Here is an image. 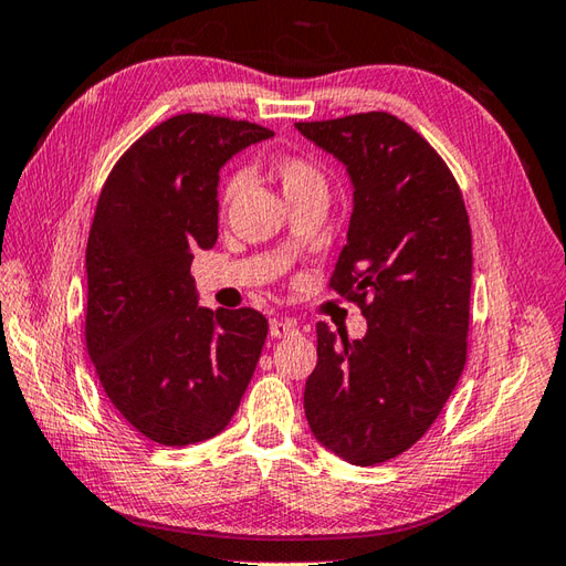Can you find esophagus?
Here are the masks:
<instances>
[{
	"label": "esophagus",
	"instance_id": "obj_1",
	"mask_svg": "<svg viewBox=\"0 0 566 566\" xmlns=\"http://www.w3.org/2000/svg\"><path fill=\"white\" fill-rule=\"evenodd\" d=\"M297 334V324L291 319H271V336L273 338H285Z\"/></svg>",
	"mask_w": 566,
	"mask_h": 566
}]
</instances>
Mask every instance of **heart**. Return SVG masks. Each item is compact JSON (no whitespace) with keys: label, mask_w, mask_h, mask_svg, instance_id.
<instances>
[{"label":"heart","mask_w":566,"mask_h":566,"mask_svg":"<svg viewBox=\"0 0 566 566\" xmlns=\"http://www.w3.org/2000/svg\"><path fill=\"white\" fill-rule=\"evenodd\" d=\"M273 169H275V177H279V181L283 186L285 198L303 193V191H307V188L324 186L322 171L305 157L285 155L281 159H275ZM242 184H244L242 174H230V177L222 184V203H230V200L242 191Z\"/></svg>","instance_id":"1"}]
</instances>
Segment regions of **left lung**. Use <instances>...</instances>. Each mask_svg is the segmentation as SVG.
Listing matches in <instances>:
<instances>
[{"label": "left lung", "instance_id": "obj_1", "mask_svg": "<svg viewBox=\"0 0 566 566\" xmlns=\"http://www.w3.org/2000/svg\"><path fill=\"white\" fill-rule=\"evenodd\" d=\"M354 186L346 247L329 285L360 305L363 338L317 324L305 417L350 464L405 453L431 429L468 358L472 230L458 181L392 113L295 123Z\"/></svg>", "mask_w": 566, "mask_h": 566}]
</instances>
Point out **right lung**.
<instances>
[{
	"label": "right lung",
	"instance_id": "add662e5",
	"mask_svg": "<svg viewBox=\"0 0 566 566\" xmlns=\"http://www.w3.org/2000/svg\"><path fill=\"white\" fill-rule=\"evenodd\" d=\"M271 135L181 113L133 143L98 196L86 242V350L111 405L159 446L224 431L266 342L261 312L198 307L191 261L218 240L222 165Z\"/></svg>",
	"mask_w": 566,
	"mask_h": 566
}]
</instances>
